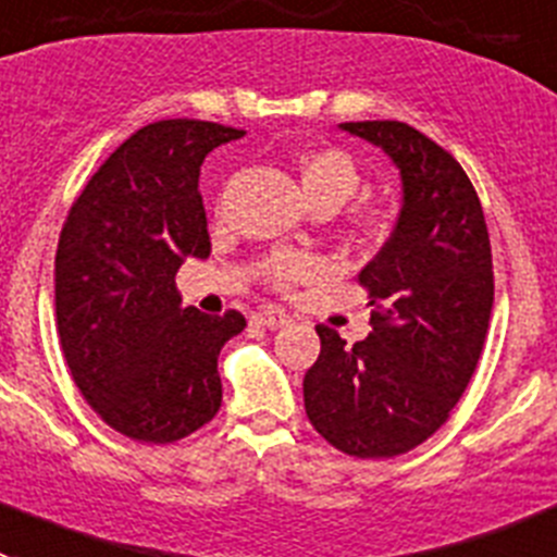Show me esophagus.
Segmentation results:
<instances>
[{"instance_id":"34e87169","label":"esophagus","mask_w":557,"mask_h":557,"mask_svg":"<svg viewBox=\"0 0 557 557\" xmlns=\"http://www.w3.org/2000/svg\"><path fill=\"white\" fill-rule=\"evenodd\" d=\"M252 322L263 324V327H283L285 322H288V315H285V310L274 308V305H269V308H260L258 313H252Z\"/></svg>"}]
</instances>
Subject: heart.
Segmentation results:
<instances>
[{"mask_svg": "<svg viewBox=\"0 0 557 557\" xmlns=\"http://www.w3.org/2000/svg\"><path fill=\"white\" fill-rule=\"evenodd\" d=\"M297 172L302 180L305 199L310 208L338 210L358 194V160L341 147H315L297 158ZM352 227L360 238H377L385 230V210L377 205H363L352 210ZM315 272V263L305 255H272L267 260V274L274 285H290Z\"/></svg>", "mask_w": 557, "mask_h": 557, "instance_id": "b5f03b06", "label": "heart"}]
</instances>
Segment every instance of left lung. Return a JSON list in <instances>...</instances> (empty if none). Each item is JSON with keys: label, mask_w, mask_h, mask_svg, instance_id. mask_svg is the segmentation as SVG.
Listing matches in <instances>:
<instances>
[{"label": "left lung", "mask_w": 557, "mask_h": 557, "mask_svg": "<svg viewBox=\"0 0 557 557\" xmlns=\"http://www.w3.org/2000/svg\"><path fill=\"white\" fill-rule=\"evenodd\" d=\"M341 129L397 163L403 208L358 277L372 333L347 347L315 327L322 352L305 374V413L341 453L394 458L447 422L478 369L494 305L488 227L472 180L433 138L388 119Z\"/></svg>", "instance_id": "left-lung-1"}]
</instances>
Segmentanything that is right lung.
<instances>
[{"label": "right lung", "mask_w": 557, "mask_h": 557, "mask_svg": "<svg viewBox=\"0 0 557 557\" xmlns=\"http://www.w3.org/2000/svg\"><path fill=\"white\" fill-rule=\"evenodd\" d=\"M244 129L163 119L133 133L74 199L54 255L60 349L85 403L141 444H172L222 408L219 352L238 310L180 305L174 277L208 258L205 154Z\"/></svg>", "instance_id": "obj_1"}]
</instances>
